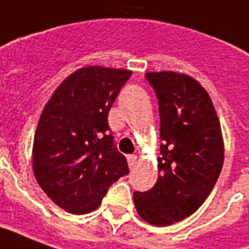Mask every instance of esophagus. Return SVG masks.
Listing matches in <instances>:
<instances>
[{
  "label": "esophagus",
  "mask_w": 249,
  "mask_h": 249,
  "mask_svg": "<svg viewBox=\"0 0 249 249\" xmlns=\"http://www.w3.org/2000/svg\"><path fill=\"white\" fill-rule=\"evenodd\" d=\"M127 162H128V166H130V169H133L134 165L137 163V156H134V154L128 156L127 157Z\"/></svg>",
  "instance_id": "34e87169"
}]
</instances>
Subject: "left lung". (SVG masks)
Returning <instances> with one entry per match:
<instances>
[{"label": "left lung", "instance_id": "left-lung-1", "mask_svg": "<svg viewBox=\"0 0 249 249\" xmlns=\"http://www.w3.org/2000/svg\"><path fill=\"white\" fill-rule=\"evenodd\" d=\"M160 107L161 157L151 189L134 192L137 212L149 224L181 221L202 205L224 162L220 121L209 95L195 79L176 72H149Z\"/></svg>", "mask_w": 249, "mask_h": 249}]
</instances>
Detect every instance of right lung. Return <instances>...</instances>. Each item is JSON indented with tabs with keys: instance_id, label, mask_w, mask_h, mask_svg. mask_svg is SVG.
Masks as SVG:
<instances>
[{
	"instance_id": "right-lung-1",
	"label": "right lung",
	"mask_w": 249,
	"mask_h": 249,
	"mask_svg": "<svg viewBox=\"0 0 249 249\" xmlns=\"http://www.w3.org/2000/svg\"><path fill=\"white\" fill-rule=\"evenodd\" d=\"M131 71L82 68L54 91L37 124L33 172L54 204L73 214L95 211L128 174L108 126V111Z\"/></svg>"
}]
</instances>
